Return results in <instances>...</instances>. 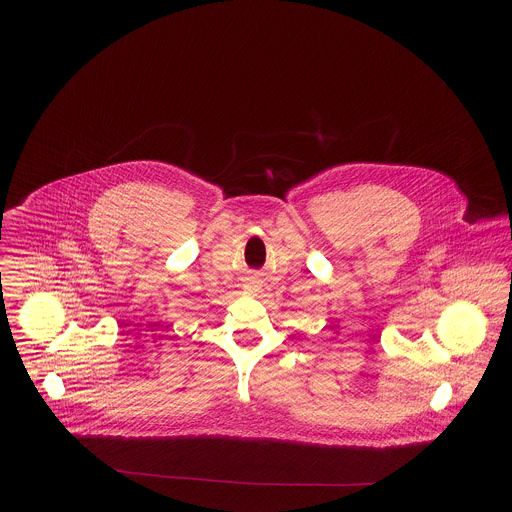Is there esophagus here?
Here are the masks:
<instances>
[{
    "label": "esophagus",
    "mask_w": 512,
    "mask_h": 512,
    "mask_svg": "<svg viewBox=\"0 0 512 512\" xmlns=\"http://www.w3.org/2000/svg\"><path fill=\"white\" fill-rule=\"evenodd\" d=\"M249 292H257V290H261V280L259 278H249V282H247V286H245Z\"/></svg>",
    "instance_id": "obj_1"
}]
</instances>
